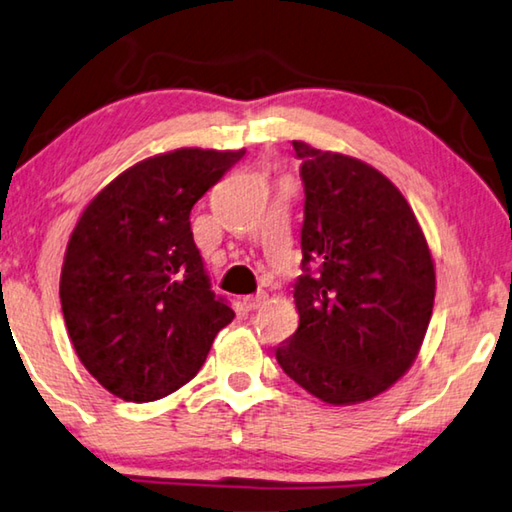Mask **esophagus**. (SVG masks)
<instances>
[{
	"label": "esophagus",
	"mask_w": 512,
	"mask_h": 512,
	"mask_svg": "<svg viewBox=\"0 0 512 512\" xmlns=\"http://www.w3.org/2000/svg\"><path fill=\"white\" fill-rule=\"evenodd\" d=\"M265 299L267 295H251L242 299V306H245L247 311H256V308H261L265 304Z\"/></svg>",
	"instance_id": "1"
}]
</instances>
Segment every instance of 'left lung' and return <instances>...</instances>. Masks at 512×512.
Here are the masks:
<instances>
[{
  "label": "left lung",
  "instance_id": "8db88e82",
  "mask_svg": "<svg viewBox=\"0 0 512 512\" xmlns=\"http://www.w3.org/2000/svg\"><path fill=\"white\" fill-rule=\"evenodd\" d=\"M292 147L306 190V274L295 286L299 326L276 347V360L324 404H363L392 388L420 354L435 263L413 208L385 174L304 140Z\"/></svg>",
  "mask_w": 512,
  "mask_h": 512
}]
</instances>
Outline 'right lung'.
Instances as JSON below:
<instances>
[{
  "instance_id": "1",
  "label": "right lung",
  "mask_w": 512,
  "mask_h": 512,
  "mask_svg": "<svg viewBox=\"0 0 512 512\" xmlns=\"http://www.w3.org/2000/svg\"><path fill=\"white\" fill-rule=\"evenodd\" d=\"M245 149L149 156L92 197L63 256V317L83 367L124 401L172 395L199 372L229 301L192 240L190 211Z\"/></svg>"
}]
</instances>
